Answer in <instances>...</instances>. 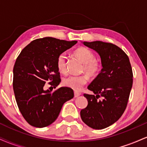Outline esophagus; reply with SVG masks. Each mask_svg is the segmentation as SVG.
Returning <instances> with one entry per match:
<instances>
[{"instance_id":"1","label":"esophagus","mask_w":147,"mask_h":147,"mask_svg":"<svg viewBox=\"0 0 147 147\" xmlns=\"http://www.w3.org/2000/svg\"><path fill=\"white\" fill-rule=\"evenodd\" d=\"M74 94H75V97H78L79 96L81 95L80 93H79V92H74Z\"/></svg>"}]
</instances>
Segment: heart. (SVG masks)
Here are the masks:
<instances>
[{"label":"heart","instance_id":"1","mask_svg":"<svg viewBox=\"0 0 147 147\" xmlns=\"http://www.w3.org/2000/svg\"><path fill=\"white\" fill-rule=\"evenodd\" d=\"M75 56L84 63L82 71L85 72L90 77H95L101 72L102 63L100 60L95 58V54L90 49L81 47L75 50ZM67 56L65 53H61L59 55L57 61L58 70L62 73L67 72ZM88 76L86 74L81 75H71L65 77L63 79L64 86L70 88L75 91H80L88 82Z\"/></svg>","mask_w":147,"mask_h":147}]
</instances>
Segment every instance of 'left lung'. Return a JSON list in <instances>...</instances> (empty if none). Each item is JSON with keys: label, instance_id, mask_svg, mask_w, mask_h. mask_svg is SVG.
<instances>
[{"label": "left lung", "instance_id": "obj_1", "mask_svg": "<svg viewBox=\"0 0 147 147\" xmlns=\"http://www.w3.org/2000/svg\"><path fill=\"white\" fill-rule=\"evenodd\" d=\"M83 43L99 54L103 68L88 86L94 95L84 94L88 106L81 111V117L89 127L103 129L125 111L133 86L132 68L127 55L117 45L99 41Z\"/></svg>", "mask_w": 147, "mask_h": 147}]
</instances>
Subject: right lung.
Listing matches in <instances>:
<instances>
[{
    "label": "right lung",
    "instance_id": "1",
    "mask_svg": "<svg viewBox=\"0 0 147 147\" xmlns=\"http://www.w3.org/2000/svg\"><path fill=\"white\" fill-rule=\"evenodd\" d=\"M77 43L52 37L34 40L25 47L13 69V89L20 112L28 124L43 128L58 117L62 106L73 98V90L61 87L51 92L45 84L56 88L61 82L57 65L59 55Z\"/></svg>",
    "mask_w": 147,
    "mask_h": 147
}]
</instances>
